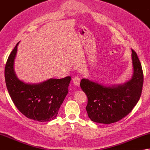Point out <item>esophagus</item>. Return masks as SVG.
I'll list each match as a JSON object with an SVG mask.
<instances>
[{
	"instance_id": "obj_1",
	"label": "esophagus",
	"mask_w": 150,
	"mask_h": 150,
	"mask_svg": "<svg viewBox=\"0 0 150 150\" xmlns=\"http://www.w3.org/2000/svg\"><path fill=\"white\" fill-rule=\"evenodd\" d=\"M72 81L74 85L78 87L79 85V83H80V78L78 77V76H75V77L73 78Z\"/></svg>"
}]
</instances>
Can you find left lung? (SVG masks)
Masks as SVG:
<instances>
[{"instance_id":"8db88e82","label":"left lung","mask_w":150,"mask_h":150,"mask_svg":"<svg viewBox=\"0 0 150 150\" xmlns=\"http://www.w3.org/2000/svg\"><path fill=\"white\" fill-rule=\"evenodd\" d=\"M133 75L122 85L105 86L82 79L80 87L87 96L86 111L93 122L104 124L117 122L129 113L141 96L144 76L137 54L131 50Z\"/></svg>"}]
</instances>
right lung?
I'll return each mask as SVG.
<instances>
[{
  "label": "right lung",
  "instance_id": "1",
  "mask_svg": "<svg viewBox=\"0 0 150 150\" xmlns=\"http://www.w3.org/2000/svg\"><path fill=\"white\" fill-rule=\"evenodd\" d=\"M19 43L11 51L5 66L8 91L15 105L26 117L35 121L50 122L57 117L68 93L71 78H52L38 84L26 83L19 80L13 69Z\"/></svg>",
  "mask_w": 150,
  "mask_h": 150
}]
</instances>
